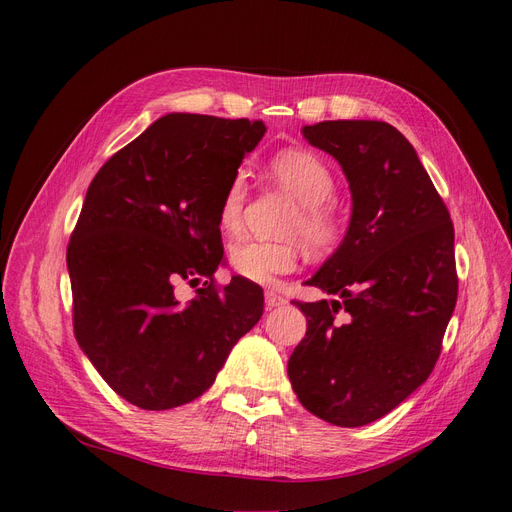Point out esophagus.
I'll list each match as a JSON object with an SVG mask.
<instances>
[{
  "label": "esophagus",
  "mask_w": 512,
  "mask_h": 512,
  "mask_svg": "<svg viewBox=\"0 0 512 512\" xmlns=\"http://www.w3.org/2000/svg\"><path fill=\"white\" fill-rule=\"evenodd\" d=\"M265 303H267V307L271 309V307H282V305H286L288 299L284 297V294H280V292L267 290V292H265Z\"/></svg>",
  "instance_id": "esophagus-1"
}]
</instances>
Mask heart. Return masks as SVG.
<instances>
[{"label":"heart","mask_w":512,"mask_h":512,"mask_svg":"<svg viewBox=\"0 0 512 512\" xmlns=\"http://www.w3.org/2000/svg\"><path fill=\"white\" fill-rule=\"evenodd\" d=\"M271 175L282 188L301 203L290 232L299 235L309 250L327 252L342 239V222L327 205L335 194V177L316 153L305 149L280 151L269 164ZM247 200V181L235 175L222 194L218 222L228 235H235L243 224ZM299 265V250L294 243L245 239L232 247L230 267L237 275L256 284H271Z\"/></svg>","instance_id":"b5f03b06"}]
</instances>
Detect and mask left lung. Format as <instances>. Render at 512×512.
Instances as JSON below:
<instances>
[{"mask_svg":"<svg viewBox=\"0 0 512 512\" xmlns=\"http://www.w3.org/2000/svg\"><path fill=\"white\" fill-rule=\"evenodd\" d=\"M303 136L350 183L342 245L305 284L307 331L288 361L305 410L337 427L374 423L436 367L457 303L455 230L408 138L384 121H322Z\"/></svg>","mask_w":512,"mask_h":512,"instance_id":"1","label":"left lung"}]
</instances>
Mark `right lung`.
Returning a JSON list of instances; mask_svg holds the SVG:
<instances>
[{"instance_id":"obj_1","label":"right lung","mask_w":512,"mask_h":512,"mask_svg":"<svg viewBox=\"0 0 512 512\" xmlns=\"http://www.w3.org/2000/svg\"><path fill=\"white\" fill-rule=\"evenodd\" d=\"M267 128L170 113L119 149L91 181L68 243L74 335L111 389L143 410L190 404L262 316V288L232 277L218 209ZM181 283L197 297L178 301Z\"/></svg>"}]
</instances>
